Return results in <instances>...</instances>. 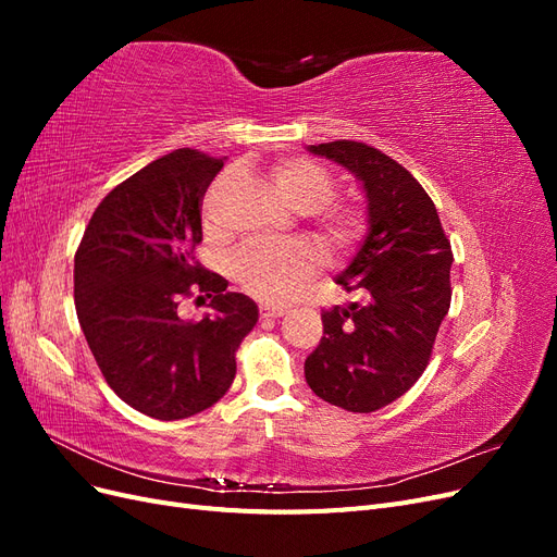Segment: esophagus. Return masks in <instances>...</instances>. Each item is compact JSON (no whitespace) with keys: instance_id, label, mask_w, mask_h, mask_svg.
<instances>
[{"instance_id":"esophagus-1","label":"esophagus","mask_w":557,"mask_h":557,"mask_svg":"<svg viewBox=\"0 0 557 557\" xmlns=\"http://www.w3.org/2000/svg\"><path fill=\"white\" fill-rule=\"evenodd\" d=\"M283 313H285V309L278 307V305H269V301H262V305H260V315L262 318H281Z\"/></svg>"}]
</instances>
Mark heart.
Listing matches in <instances>:
<instances>
[{
  "label": "heart",
  "mask_w": 557,
  "mask_h": 557,
  "mask_svg": "<svg viewBox=\"0 0 557 557\" xmlns=\"http://www.w3.org/2000/svg\"><path fill=\"white\" fill-rule=\"evenodd\" d=\"M272 178L278 195L299 213L327 205L334 183L323 166L307 158L274 162ZM367 230L364 211L356 205H332L318 213L315 239L327 252H344L356 246ZM318 267V252L307 242L278 246L250 244L232 260V276L242 288L262 301L290 299Z\"/></svg>",
  "instance_id": "1"
}]
</instances>
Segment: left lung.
I'll list each match as a JSON object with an SVG mask.
<instances>
[{"label":"left lung","mask_w":557,"mask_h":557,"mask_svg":"<svg viewBox=\"0 0 557 557\" xmlns=\"http://www.w3.org/2000/svg\"><path fill=\"white\" fill-rule=\"evenodd\" d=\"M358 178L367 232L336 283L360 301L320 313L323 339L305 362L311 391L372 413L425 372L450 307L453 252L430 195L401 164L360 141L307 146Z\"/></svg>","instance_id":"8db88e82"}]
</instances>
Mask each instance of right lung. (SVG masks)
I'll return each instance as SVG.
<instances>
[{
  "instance_id": "obj_1",
  "label": "right lung",
  "mask_w": 557,
  "mask_h": 557,
  "mask_svg": "<svg viewBox=\"0 0 557 557\" xmlns=\"http://www.w3.org/2000/svg\"><path fill=\"white\" fill-rule=\"evenodd\" d=\"M225 158L178 148L113 188L90 218L74 258L76 315L111 391L132 409L181 420L221 399L237 374L258 305L195 260L199 207ZM209 296L197 324L181 296Z\"/></svg>"
}]
</instances>
